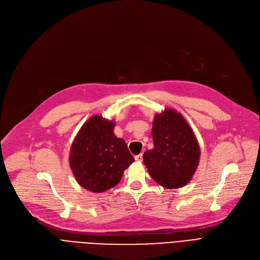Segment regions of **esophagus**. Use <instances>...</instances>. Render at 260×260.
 Wrapping results in <instances>:
<instances>
[{
	"mask_svg": "<svg viewBox=\"0 0 260 260\" xmlns=\"http://www.w3.org/2000/svg\"><path fill=\"white\" fill-rule=\"evenodd\" d=\"M142 159H143L142 154H139V155H136V156H135V160H136V161L141 162V161H142Z\"/></svg>",
	"mask_w": 260,
	"mask_h": 260,
	"instance_id": "esophagus-1",
	"label": "esophagus"
}]
</instances>
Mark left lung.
<instances>
[{
  "label": "left lung",
  "instance_id": "left-lung-1",
  "mask_svg": "<svg viewBox=\"0 0 260 260\" xmlns=\"http://www.w3.org/2000/svg\"><path fill=\"white\" fill-rule=\"evenodd\" d=\"M154 148L143 154L152 178L167 188L188 183L197 170L200 147L193 129L175 109L167 108L154 117Z\"/></svg>",
  "mask_w": 260,
  "mask_h": 260
}]
</instances>
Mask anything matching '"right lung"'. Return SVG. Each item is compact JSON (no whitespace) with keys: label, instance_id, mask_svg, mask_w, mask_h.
Listing matches in <instances>:
<instances>
[{"label":"right lung","instance_id":"1","mask_svg":"<svg viewBox=\"0 0 260 260\" xmlns=\"http://www.w3.org/2000/svg\"><path fill=\"white\" fill-rule=\"evenodd\" d=\"M115 123L102 116L89 118L71 147L70 165L78 183L101 193L114 187L135 161L125 141L114 134Z\"/></svg>","mask_w":260,"mask_h":260}]
</instances>
